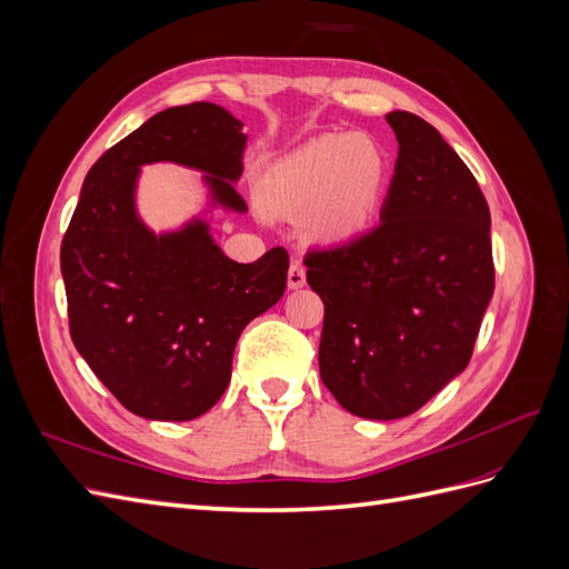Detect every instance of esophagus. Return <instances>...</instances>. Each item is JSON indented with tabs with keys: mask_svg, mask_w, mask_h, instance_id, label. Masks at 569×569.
<instances>
[{
	"mask_svg": "<svg viewBox=\"0 0 569 569\" xmlns=\"http://www.w3.org/2000/svg\"><path fill=\"white\" fill-rule=\"evenodd\" d=\"M287 282L291 289H301L306 284V270L299 261H291L289 272H287Z\"/></svg>",
	"mask_w": 569,
	"mask_h": 569,
	"instance_id": "34e87169",
	"label": "esophagus"
}]
</instances>
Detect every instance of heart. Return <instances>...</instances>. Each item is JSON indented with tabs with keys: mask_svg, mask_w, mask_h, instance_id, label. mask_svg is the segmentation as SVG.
<instances>
[{
	"mask_svg": "<svg viewBox=\"0 0 569 569\" xmlns=\"http://www.w3.org/2000/svg\"><path fill=\"white\" fill-rule=\"evenodd\" d=\"M389 163L370 137L322 134L272 163L258 184L270 211L308 218L322 244H349L363 234L382 201Z\"/></svg>",
	"mask_w": 569,
	"mask_h": 569,
	"instance_id": "1",
	"label": "heart"
}]
</instances>
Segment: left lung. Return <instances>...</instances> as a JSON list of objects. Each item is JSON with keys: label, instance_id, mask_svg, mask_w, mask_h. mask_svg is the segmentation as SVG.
Listing matches in <instances>:
<instances>
[{"label": "left lung", "instance_id": "left-lung-1", "mask_svg": "<svg viewBox=\"0 0 569 569\" xmlns=\"http://www.w3.org/2000/svg\"><path fill=\"white\" fill-rule=\"evenodd\" d=\"M387 123L399 159L380 226L303 261L325 303L322 385L368 420L410 416L468 368L493 297L491 216L470 168L420 116Z\"/></svg>", "mask_w": 569, "mask_h": 569}]
</instances>
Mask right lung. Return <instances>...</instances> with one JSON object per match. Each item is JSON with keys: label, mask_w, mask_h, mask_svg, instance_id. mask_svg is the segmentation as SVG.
Here are the masks:
<instances>
[{"label": "right lung", "mask_w": 569, "mask_h": 569, "mask_svg": "<svg viewBox=\"0 0 569 569\" xmlns=\"http://www.w3.org/2000/svg\"><path fill=\"white\" fill-rule=\"evenodd\" d=\"M242 126L209 101L151 116L90 168L63 234L76 349L140 418L184 422L211 410L230 385L239 335L284 295V249L237 263L206 218L247 211L234 189ZM163 160L202 170L210 209L178 231L153 233L136 213V180L142 164Z\"/></svg>", "instance_id": "1"}]
</instances>
